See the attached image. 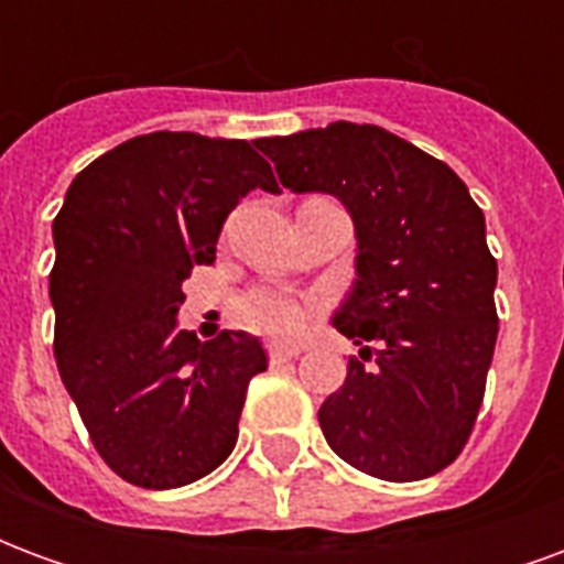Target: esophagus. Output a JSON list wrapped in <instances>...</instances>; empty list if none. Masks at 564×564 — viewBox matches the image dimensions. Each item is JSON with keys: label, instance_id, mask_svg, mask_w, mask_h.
<instances>
[{"label": "esophagus", "instance_id": "esophagus-1", "mask_svg": "<svg viewBox=\"0 0 564 564\" xmlns=\"http://www.w3.org/2000/svg\"><path fill=\"white\" fill-rule=\"evenodd\" d=\"M302 354V347H295V344H281V341H271L269 344V359L271 366H281V362H290L295 356Z\"/></svg>", "mask_w": 564, "mask_h": 564}]
</instances>
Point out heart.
Returning a JSON list of instances; mask_svg holds the SVG:
<instances>
[{"label":"heart","mask_w":564,"mask_h":564,"mask_svg":"<svg viewBox=\"0 0 564 564\" xmlns=\"http://www.w3.org/2000/svg\"><path fill=\"white\" fill-rule=\"evenodd\" d=\"M311 314H314V302L278 286H257L241 299V319L253 332L271 338H295L307 326Z\"/></svg>","instance_id":"heart-1"}]
</instances>
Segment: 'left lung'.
I'll list each match as a JSON object with an SVG mask.
<instances>
[{
    "label": "left lung",
    "instance_id": "1",
    "mask_svg": "<svg viewBox=\"0 0 564 564\" xmlns=\"http://www.w3.org/2000/svg\"><path fill=\"white\" fill-rule=\"evenodd\" d=\"M257 144L286 189L329 193L354 217L356 281L332 326L362 359L319 408L323 435L371 477H432L471 435L496 350L484 210L447 162L371 123Z\"/></svg>",
    "mask_w": 564,
    "mask_h": 564
}]
</instances>
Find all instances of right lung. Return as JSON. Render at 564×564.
I'll return each instance as SVG.
<instances>
[{
	"instance_id": "add662e5",
	"label": "right lung",
	"mask_w": 564,
	"mask_h": 564,
	"mask_svg": "<svg viewBox=\"0 0 564 564\" xmlns=\"http://www.w3.org/2000/svg\"><path fill=\"white\" fill-rule=\"evenodd\" d=\"M257 186L278 193L257 141L150 132L90 162L56 214V368L99 456L129 484H193L238 441L265 350L247 332L202 344L177 329V307Z\"/></svg>"
}]
</instances>
